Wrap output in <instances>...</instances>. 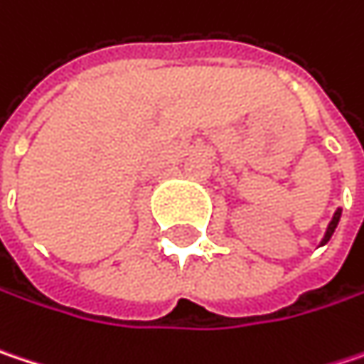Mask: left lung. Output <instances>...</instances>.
Instances as JSON below:
<instances>
[{"mask_svg": "<svg viewBox=\"0 0 364 364\" xmlns=\"http://www.w3.org/2000/svg\"><path fill=\"white\" fill-rule=\"evenodd\" d=\"M340 216H342V210L338 208L333 218H331V223H329V227H327V231H325V237L321 240V246H325V244L331 240V235H333V231H336V227H338V223H340Z\"/></svg>", "mask_w": 364, "mask_h": 364, "instance_id": "8db88e82", "label": "left lung"}]
</instances>
